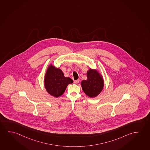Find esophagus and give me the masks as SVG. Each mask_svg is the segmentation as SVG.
<instances>
[{"mask_svg": "<svg viewBox=\"0 0 150 150\" xmlns=\"http://www.w3.org/2000/svg\"><path fill=\"white\" fill-rule=\"evenodd\" d=\"M79 80H74V83H75V84H78V83H79Z\"/></svg>", "mask_w": 150, "mask_h": 150, "instance_id": "esophagus-1", "label": "esophagus"}]
</instances>
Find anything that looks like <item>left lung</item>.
Segmentation results:
<instances>
[{
  "instance_id": "1",
  "label": "left lung",
  "mask_w": 150,
  "mask_h": 150,
  "mask_svg": "<svg viewBox=\"0 0 150 150\" xmlns=\"http://www.w3.org/2000/svg\"><path fill=\"white\" fill-rule=\"evenodd\" d=\"M87 80L81 81V87L86 95L91 98L96 97L102 91L104 82L102 75L96 69L90 68L86 72Z\"/></svg>"
}]
</instances>
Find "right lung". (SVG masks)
Returning <instances> with one entry per match:
<instances>
[{
    "instance_id": "add662e5",
    "label": "right lung",
    "mask_w": 150,
    "mask_h": 150,
    "mask_svg": "<svg viewBox=\"0 0 150 150\" xmlns=\"http://www.w3.org/2000/svg\"><path fill=\"white\" fill-rule=\"evenodd\" d=\"M44 86L48 94L55 98L62 95L67 86L73 83L69 77H65L63 72L52 64L48 67L44 77Z\"/></svg>"
}]
</instances>
